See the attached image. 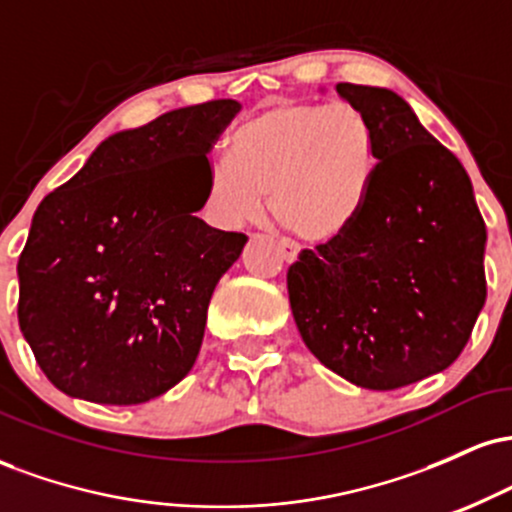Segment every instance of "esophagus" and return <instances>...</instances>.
I'll return each instance as SVG.
<instances>
[{
    "label": "esophagus",
    "mask_w": 512,
    "mask_h": 512,
    "mask_svg": "<svg viewBox=\"0 0 512 512\" xmlns=\"http://www.w3.org/2000/svg\"><path fill=\"white\" fill-rule=\"evenodd\" d=\"M279 250H281V255H284L286 262H296L298 260V245L291 243V240L281 238L279 240Z\"/></svg>",
    "instance_id": "34e87169"
}]
</instances>
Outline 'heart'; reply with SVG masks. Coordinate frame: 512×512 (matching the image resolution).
Here are the masks:
<instances>
[{
  "label": "heart",
  "instance_id": "obj_1",
  "mask_svg": "<svg viewBox=\"0 0 512 512\" xmlns=\"http://www.w3.org/2000/svg\"><path fill=\"white\" fill-rule=\"evenodd\" d=\"M231 151L209 161V219L226 228L257 219L269 192L276 219L310 243L354 226L380 168L378 129L351 103H274L240 122Z\"/></svg>",
  "mask_w": 512,
  "mask_h": 512
}]
</instances>
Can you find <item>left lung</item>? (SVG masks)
<instances>
[{
  "label": "left lung",
  "instance_id": "left-lung-1",
  "mask_svg": "<svg viewBox=\"0 0 512 512\" xmlns=\"http://www.w3.org/2000/svg\"><path fill=\"white\" fill-rule=\"evenodd\" d=\"M373 120L380 168L354 226L286 274L305 346L366 390H397L462 354L486 303V226L467 170L390 88L337 84Z\"/></svg>",
  "mask_w": 512,
  "mask_h": 512
}]
</instances>
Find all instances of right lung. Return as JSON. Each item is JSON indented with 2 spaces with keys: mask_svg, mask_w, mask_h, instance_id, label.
<instances>
[{
  "mask_svg": "<svg viewBox=\"0 0 512 512\" xmlns=\"http://www.w3.org/2000/svg\"><path fill=\"white\" fill-rule=\"evenodd\" d=\"M238 110L223 98L110 134L35 209L19 325L64 395L142 404L195 366L211 293L248 243L192 216Z\"/></svg>",
  "mask_w": 512,
  "mask_h": 512,
  "instance_id": "add662e5",
  "label": "right lung"
}]
</instances>
